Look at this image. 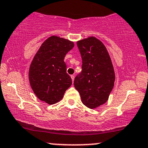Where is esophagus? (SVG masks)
<instances>
[{"label":"esophagus","instance_id":"esophagus-1","mask_svg":"<svg viewBox=\"0 0 148 148\" xmlns=\"http://www.w3.org/2000/svg\"><path fill=\"white\" fill-rule=\"evenodd\" d=\"M71 78H72V81H74V75H71Z\"/></svg>","mask_w":148,"mask_h":148}]
</instances>
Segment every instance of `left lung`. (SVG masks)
I'll return each instance as SVG.
<instances>
[{
    "label": "left lung",
    "instance_id": "obj_1",
    "mask_svg": "<svg viewBox=\"0 0 148 148\" xmlns=\"http://www.w3.org/2000/svg\"><path fill=\"white\" fill-rule=\"evenodd\" d=\"M77 47L82 71L74 79V87L85 106L95 108L106 102L114 86L113 64L105 46L96 37L78 41Z\"/></svg>",
    "mask_w": 148,
    "mask_h": 148
}]
</instances>
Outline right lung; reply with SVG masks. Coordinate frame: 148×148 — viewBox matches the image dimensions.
I'll return each mask as SVG.
<instances>
[{
  "label": "right lung",
  "instance_id": "right-lung-1",
  "mask_svg": "<svg viewBox=\"0 0 148 148\" xmlns=\"http://www.w3.org/2000/svg\"><path fill=\"white\" fill-rule=\"evenodd\" d=\"M74 46L68 40L51 36L35 54L30 66L29 81L35 95L42 101L49 104L58 102L72 85L64 58Z\"/></svg>",
  "mask_w": 148,
  "mask_h": 148
}]
</instances>
